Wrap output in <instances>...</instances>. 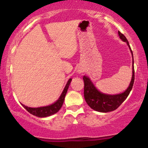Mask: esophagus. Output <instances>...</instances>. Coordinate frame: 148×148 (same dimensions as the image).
<instances>
[{
    "label": "esophagus",
    "mask_w": 148,
    "mask_h": 148,
    "mask_svg": "<svg viewBox=\"0 0 148 148\" xmlns=\"http://www.w3.org/2000/svg\"><path fill=\"white\" fill-rule=\"evenodd\" d=\"M77 71L79 73V74H80V73H82V72H84V69L82 68V67H79Z\"/></svg>",
    "instance_id": "obj_1"
}]
</instances>
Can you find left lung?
<instances>
[{
  "instance_id": "left-lung-1",
  "label": "left lung",
  "mask_w": 148,
  "mask_h": 148,
  "mask_svg": "<svg viewBox=\"0 0 148 148\" xmlns=\"http://www.w3.org/2000/svg\"><path fill=\"white\" fill-rule=\"evenodd\" d=\"M118 35L120 39L127 43L132 56V76L131 82L130 83L127 89L122 93L117 95H108L104 94L98 90L96 86L94 85L90 79L86 76H84L83 80L84 82V99L88 105L95 111L100 112H108L115 110L121 105L122 102L127 99L130 92L132 90V86L135 80V70H134V59L131 48L129 42L126 37L118 31Z\"/></svg>"
}]
</instances>
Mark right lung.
<instances>
[{
  "label": "right lung",
  "instance_id": "1",
  "mask_svg": "<svg viewBox=\"0 0 148 148\" xmlns=\"http://www.w3.org/2000/svg\"><path fill=\"white\" fill-rule=\"evenodd\" d=\"M71 79H72L71 78L68 80L64 89L63 92H62V95H60L59 99H58L54 103H53V104H50V105L40 107H27V106H25L24 104H21L22 106L27 110L28 112L31 113L33 115H35L38 117H49V116H51L52 115V114H55V113H56L57 112H59V110H60L61 107H62V104H63L64 101L66 94L67 90H68L69 86L70 83H71Z\"/></svg>",
  "mask_w": 148,
  "mask_h": 148
}]
</instances>
